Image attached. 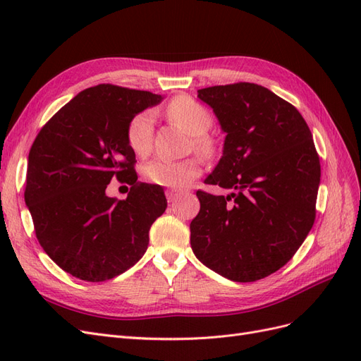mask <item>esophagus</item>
<instances>
[{"label": "esophagus", "mask_w": 361, "mask_h": 361, "mask_svg": "<svg viewBox=\"0 0 361 361\" xmlns=\"http://www.w3.org/2000/svg\"><path fill=\"white\" fill-rule=\"evenodd\" d=\"M180 195V191H176V190H167L166 191V197H167V200L171 203V202H174L176 200L178 197Z\"/></svg>", "instance_id": "1"}]
</instances>
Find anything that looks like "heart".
<instances>
[{
    "mask_svg": "<svg viewBox=\"0 0 361 361\" xmlns=\"http://www.w3.org/2000/svg\"><path fill=\"white\" fill-rule=\"evenodd\" d=\"M167 117L187 129L194 135V146L202 155L212 154V141L206 135L212 128L214 118L203 105L188 96H178L171 99L166 108ZM155 117L150 110L135 114L129 120L126 128V141L137 157H146L154 145ZM141 173L146 180L166 188L180 190L190 185L202 174V162L197 158L182 161H170L157 158L146 162Z\"/></svg>",
    "mask_w": 361,
    "mask_h": 361,
    "instance_id": "b5f03b06",
    "label": "heart"
}]
</instances>
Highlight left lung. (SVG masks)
Returning <instances> with one entry per match:
<instances>
[{"label": "left lung", "mask_w": 361, "mask_h": 361, "mask_svg": "<svg viewBox=\"0 0 361 361\" xmlns=\"http://www.w3.org/2000/svg\"><path fill=\"white\" fill-rule=\"evenodd\" d=\"M226 133L223 157L199 190L190 224L203 265L233 281H256L286 265L316 216L321 164L300 111L265 87L235 82L197 92Z\"/></svg>", "instance_id": "obj_1"}]
</instances>
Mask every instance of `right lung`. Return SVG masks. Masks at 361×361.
Masks as SVG:
<instances>
[{
  "label": "right lung",
  "mask_w": 361,
  "mask_h": 361,
  "mask_svg": "<svg viewBox=\"0 0 361 361\" xmlns=\"http://www.w3.org/2000/svg\"><path fill=\"white\" fill-rule=\"evenodd\" d=\"M162 97L99 84L76 94L40 129L28 154L25 204L45 253L71 276L105 281L143 257L167 207L158 185L138 182L126 128ZM131 185L125 201L107 183Z\"/></svg>",
  "instance_id": "obj_1"
}]
</instances>
